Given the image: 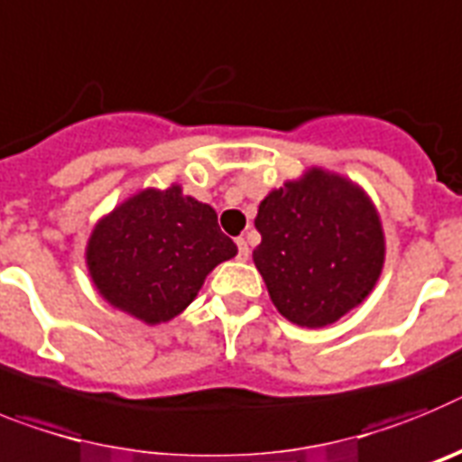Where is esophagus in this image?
<instances>
[{
  "label": "esophagus",
  "instance_id": "obj_1",
  "mask_svg": "<svg viewBox=\"0 0 462 462\" xmlns=\"http://www.w3.org/2000/svg\"><path fill=\"white\" fill-rule=\"evenodd\" d=\"M236 248H239V260H248V255H251V248H248V242L246 239H244V236H239V239H236Z\"/></svg>",
  "mask_w": 462,
  "mask_h": 462
}]
</instances>
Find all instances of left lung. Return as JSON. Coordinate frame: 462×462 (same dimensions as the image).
<instances>
[{
    "mask_svg": "<svg viewBox=\"0 0 462 462\" xmlns=\"http://www.w3.org/2000/svg\"><path fill=\"white\" fill-rule=\"evenodd\" d=\"M254 263L272 302L300 328H326L379 281L386 242L367 192L311 167L260 202Z\"/></svg>",
    "mask_w": 462,
    "mask_h": 462,
    "instance_id": "left-lung-1",
    "label": "left lung"
}]
</instances>
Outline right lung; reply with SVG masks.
Masks as SVG:
<instances>
[{
    "instance_id": "1",
    "label": "right lung",
    "mask_w": 462,
    "mask_h": 462,
    "mask_svg": "<svg viewBox=\"0 0 462 462\" xmlns=\"http://www.w3.org/2000/svg\"><path fill=\"white\" fill-rule=\"evenodd\" d=\"M235 255L214 208L183 195L176 183L127 198L99 220L86 246L99 295L146 326L181 314L208 272Z\"/></svg>"
}]
</instances>
